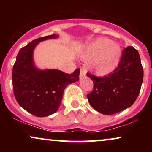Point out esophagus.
<instances>
[{
    "label": "esophagus",
    "mask_w": 152,
    "mask_h": 152,
    "mask_svg": "<svg viewBox=\"0 0 152 152\" xmlns=\"http://www.w3.org/2000/svg\"><path fill=\"white\" fill-rule=\"evenodd\" d=\"M86 71L83 70V69H81V71H80V78L84 77V76H86Z\"/></svg>",
    "instance_id": "obj_1"
}]
</instances>
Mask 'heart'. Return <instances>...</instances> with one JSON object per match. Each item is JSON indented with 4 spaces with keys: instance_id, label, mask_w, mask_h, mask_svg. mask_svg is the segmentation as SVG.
I'll return each mask as SVG.
<instances>
[{
    "instance_id": "heart-1",
    "label": "heart",
    "mask_w": 152,
    "mask_h": 152,
    "mask_svg": "<svg viewBox=\"0 0 152 152\" xmlns=\"http://www.w3.org/2000/svg\"><path fill=\"white\" fill-rule=\"evenodd\" d=\"M120 48L117 43L101 38L86 46L81 52V58L88 61L90 68L99 75L112 72L118 64Z\"/></svg>"
}]
</instances>
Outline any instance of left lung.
<instances>
[{
	"label": "left lung",
	"mask_w": 152,
	"mask_h": 152,
	"mask_svg": "<svg viewBox=\"0 0 152 152\" xmlns=\"http://www.w3.org/2000/svg\"><path fill=\"white\" fill-rule=\"evenodd\" d=\"M94 82V90L87 95L96 111L111 115L130 107L137 99L144 71L138 50L132 46L124 48L118 67L111 74L98 77L87 74Z\"/></svg>",
	"instance_id": "obj_1"
}]
</instances>
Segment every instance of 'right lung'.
<instances>
[{"instance_id":"1","label":"right lung","mask_w":152,"mask_h":152,"mask_svg":"<svg viewBox=\"0 0 152 152\" xmlns=\"http://www.w3.org/2000/svg\"><path fill=\"white\" fill-rule=\"evenodd\" d=\"M58 36L53 34L37 38L20 48L13 68L12 81L17 102L38 117L56 112L66 87L79 79V69L69 74L56 69L39 70L34 66L33 53L36 45Z\"/></svg>"}]
</instances>
